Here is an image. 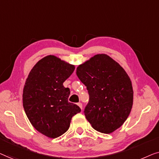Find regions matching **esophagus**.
Masks as SVG:
<instances>
[{
  "mask_svg": "<svg viewBox=\"0 0 159 159\" xmlns=\"http://www.w3.org/2000/svg\"><path fill=\"white\" fill-rule=\"evenodd\" d=\"M78 106H79L80 109H81V110L83 109V106H82V104L80 102H79V103H78Z\"/></svg>",
  "mask_w": 159,
  "mask_h": 159,
  "instance_id": "1",
  "label": "esophagus"
}]
</instances>
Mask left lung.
<instances>
[{"mask_svg": "<svg viewBox=\"0 0 159 159\" xmlns=\"http://www.w3.org/2000/svg\"><path fill=\"white\" fill-rule=\"evenodd\" d=\"M76 74L89 93L84 115L91 127L105 134L121 127L133 104V86L125 69L109 55L97 54L79 65Z\"/></svg>", "mask_w": 159, "mask_h": 159, "instance_id": "obj_1", "label": "left lung"}]
</instances>
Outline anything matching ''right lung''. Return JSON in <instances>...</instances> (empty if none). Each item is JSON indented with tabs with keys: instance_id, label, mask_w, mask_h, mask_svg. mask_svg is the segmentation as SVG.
Returning a JSON list of instances; mask_svg holds the SVG:
<instances>
[{
	"instance_id": "obj_1",
	"label": "right lung",
	"mask_w": 159,
	"mask_h": 159,
	"mask_svg": "<svg viewBox=\"0 0 159 159\" xmlns=\"http://www.w3.org/2000/svg\"><path fill=\"white\" fill-rule=\"evenodd\" d=\"M75 66L55 55H48L34 65L23 90V107L32 126L50 138L62 135L70 127L72 117L80 111L68 102L70 89L63 82Z\"/></svg>"
}]
</instances>
